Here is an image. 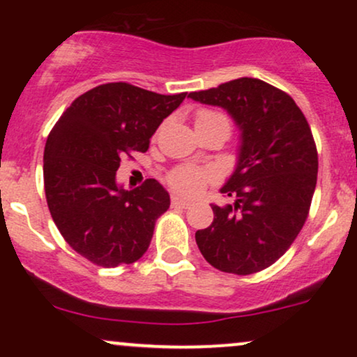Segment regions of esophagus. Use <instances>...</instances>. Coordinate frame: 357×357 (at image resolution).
Masks as SVG:
<instances>
[{"label":"esophagus","mask_w":357,"mask_h":357,"mask_svg":"<svg viewBox=\"0 0 357 357\" xmlns=\"http://www.w3.org/2000/svg\"><path fill=\"white\" fill-rule=\"evenodd\" d=\"M171 204H173L174 208H190V202H186V199L179 198V196H173L171 198Z\"/></svg>","instance_id":"obj_1"}]
</instances>
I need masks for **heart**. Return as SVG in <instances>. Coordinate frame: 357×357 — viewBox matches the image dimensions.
Wrapping results in <instances>:
<instances>
[{"mask_svg":"<svg viewBox=\"0 0 357 357\" xmlns=\"http://www.w3.org/2000/svg\"><path fill=\"white\" fill-rule=\"evenodd\" d=\"M211 124H218L225 129V132H230V121L225 114L221 112H215V110H206L202 109L196 112L195 116V127L203 126H211ZM210 178H213V173L208 169H199V167L195 166H181L176 167L173 173L169 174L167 181H169L171 186L174 188L176 191L183 192L186 196H192L196 195L198 191H202V188L206 184V181Z\"/></svg>","mask_w":357,"mask_h":357,"instance_id":"b5f03b06","label":"heart"}]
</instances>
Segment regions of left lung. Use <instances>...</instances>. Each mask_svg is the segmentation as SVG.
Here are the masks:
<instances>
[{"mask_svg": "<svg viewBox=\"0 0 357 357\" xmlns=\"http://www.w3.org/2000/svg\"><path fill=\"white\" fill-rule=\"evenodd\" d=\"M188 97L225 109L240 130L235 169L220 190L235 202L211 204L215 218L196 243L221 272H260L290 248L309 215L319 166L310 127L292 97L250 77Z\"/></svg>", "mask_w": 357, "mask_h": 357, "instance_id": "1", "label": "left lung"}]
</instances>
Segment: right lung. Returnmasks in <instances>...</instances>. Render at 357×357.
Returning <instances> with one entry per match:
<instances>
[{"label": "right lung", "mask_w": 357, "mask_h": 357, "mask_svg": "<svg viewBox=\"0 0 357 357\" xmlns=\"http://www.w3.org/2000/svg\"><path fill=\"white\" fill-rule=\"evenodd\" d=\"M184 97L104 84L77 97L53 126L43 153L48 210L65 241L92 264H134L149 247L169 192L155 179L124 190L116 173L122 158L146 153Z\"/></svg>", "instance_id": "1"}]
</instances>
